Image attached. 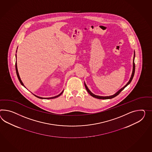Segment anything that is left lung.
<instances>
[{
  "instance_id": "obj_1",
  "label": "left lung",
  "mask_w": 152,
  "mask_h": 152,
  "mask_svg": "<svg viewBox=\"0 0 152 152\" xmlns=\"http://www.w3.org/2000/svg\"><path fill=\"white\" fill-rule=\"evenodd\" d=\"M134 57H135V52H134V57H133L132 73L131 77V78H130V79H129V82H128V83L126 84V85L124 86L122 88H121V89L117 91V93H116L115 94H113V95H111V96H100L96 95H95V94H94L92 93H91V92L90 91V90L88 89V88L87 87V86H86V83H84V85H85V86H86V90H87V91L88 92V93L91 96H92L93 97H95V98H97V99H112V98H113V97H116L117 95H118L119 94L121 93V91H122L123 90L125 89V88H126L127 86H128L129 84H130V83L131 82L133 78V76H134V72H135Z\"/></svg>"
}]
</instances>
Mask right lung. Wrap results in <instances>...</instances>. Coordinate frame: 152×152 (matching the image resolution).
I'll return each instance as SVG.
<instances>
[{
  "label": "right lung",
  "mask_w": 152,
  "mask_h": 152,
  "mask_svg": "<svg viewBox=\"0 0 152 152\" xmlns=\"http://www.w3.org/2000/svg\"><path fill=\"white\" fill-rule=\"evenodd\" d=\"M15 68H16V74H17V76H18V78L19 79V80L20 83H21V84L22 85V86H23L25 88H26L24 85H23V83L21 81V79L20 78L19 74V73H18V68H17V63H16V61L15 62ZM63 91L61 93V94H59V95H57V96H54V97H47V98H46V97H39V96H37V95H34H34H35L36 97H38V98H39V99H54V98H56V97H58L59 96L62 94L63 93Z\"/></svg>",
  "instance_id": "add662e5"
}]
</instances>
